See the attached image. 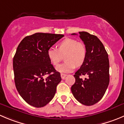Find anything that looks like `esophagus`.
Masks as SVG:
<instances>
[{"mask_svg": "<svg viewBox=\"0 0 124 124\" xmlns=\"http://www.w3.org/2000/svg\"><path fill=\"white\" fill-rule=\"evenodd\" d=\"M66 74H61V78L62 79H64L65 77H66Z\"/></svg>", "mask_w": 124, "mask_h": 124, "instance_id": "esophagus-1", "label": "esophagus"}]
</instances>
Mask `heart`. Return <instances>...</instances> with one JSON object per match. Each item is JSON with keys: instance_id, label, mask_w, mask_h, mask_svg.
<instances>
[{"instance_id": "obj_1", "label": "heart", "mask_w": 124, "mask_h": 124, "mask_svg": "<svg viewBox=\"0 0 124 124\" xmlns=\"http://www.w3.org/2000/svg\"><path fill=\"white\" fill-rule=\"evenodd\" d=\"M47 56L50 63L57 66L64 55L65 62L56 67L60 72L68 73L72 71L75 66H80L85 62L87 50L85 45L76 39L66 38L58 44V49L51 47L48 49Z\"/></svg>"}]
</instances>
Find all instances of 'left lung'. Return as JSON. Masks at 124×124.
<instances>
[{
	"label": "left lung",
	"instance_id": "8db88e82",
	"mask_svg": "<svg viewBox=\"0 0 124 124\" xmlns=\"http://www.w3.org/2000/svg\"><path fill=\"white\" fill-rule=\"evenodd\" d=\"M79 34L86 47V57L75 73V82L72 86L71 91L80 103L91 106L103 97L108 86L109 59L103 44L96 36L86 31H80ZM82 75L87 78L83 80L80 77Z\"/></svg>",
	"mask_w": 124,
	"mask_h": 124
}]
</instances>
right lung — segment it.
<instances>
[{
    "instance_id": "add662e5",
    "label": "right lung",
    "mask_w": 124,
    "mask_h": 124,
    "mask_svg": "<svg viewBox=\"0 0 124 124\" xmlns=\"http://www.w3.org/2000/svg\"><path fill=\"white\" fill-rule=\"evenodd\" d=\"M64 36L58 34L36 33L21 41L13 58L16 89L23 100L36 108L46 105L54 98L61 82L47 56L48 49ZM48 75L46 79L43 76Z\"/></svg>"
}]
</instances>
